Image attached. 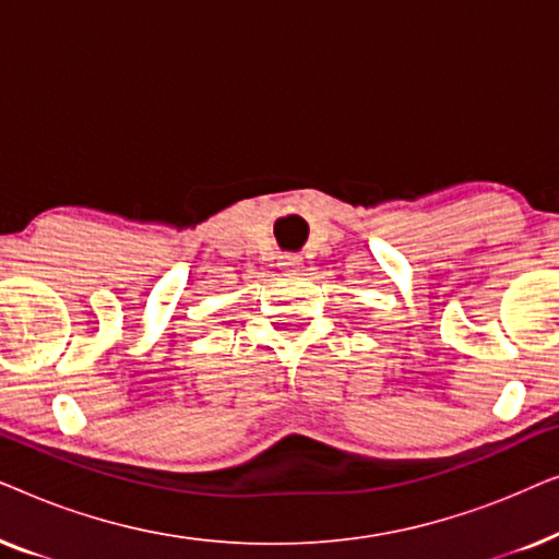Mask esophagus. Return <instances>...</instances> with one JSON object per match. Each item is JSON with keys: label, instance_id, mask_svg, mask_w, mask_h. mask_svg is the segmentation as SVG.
<instances>
[{"label": "esophagus", "instance_id": "obj_1", "mask_svg": "<svg viewBox=\"0 0 559 559\" xmlns=\"http://www.w3.org/2000/svg\"><path fill=\"white\" fill-rule=\"evenodd\" d=\"M300 262H302V259L297 257V254H285V257H282V264L280 266H285L287 272H297V266H300Z\"/></svg>", "mask_w": 559, "mask_h": 559}]
</instances>
